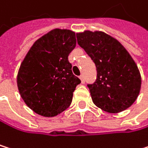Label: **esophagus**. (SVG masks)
Instances as JSON below:
<instances>
[{
  "label": "esophagus",
  "mask_w": 148,
  "mask_h": 148,
  "mask_svg": "<svg viewBox=\"0 0 148 148\" xmlns=\"http://www.w3.org/2000/svg\"><path fill=\"white\" fill-rule=\"evenodd\" d=\"M80 79H81V82H82V83H84V82H85V80H84V75H81V76H80Z\"/></svg>",
  "instance_id": "obj_1"
}]
</instances>
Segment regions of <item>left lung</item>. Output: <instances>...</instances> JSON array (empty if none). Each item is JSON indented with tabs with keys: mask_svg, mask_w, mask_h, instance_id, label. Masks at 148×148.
Returning a JSON list of instances; mask_svg holds the SVG:
<instances>
[{
	"mask_svg": "<svg viewBox=\"0 0 148 148\" xmlns=\"http://www.w3.org/2000/svg\"><path fill=\"white\" fill-rule=\"evenodd\" d=\"M78 45L97 66V78L88 84L93 103L109 113L129 108L138 97L141 76L126 49L103 31L85 30L76 34Z\"/></svg>",
	"mask_w": 148,
	"mask_h": 148,
	"instance_id": "left-lung-1",
	"label": "left lung"
}]
</instances>
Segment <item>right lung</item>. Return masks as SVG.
Returning a JSON list of instances; mask_svg holds the SVG:
<instances>
[{
  "label": "right lung",
  "instance_id": "add662e5",
  "mask_svg": "<svg viewBox=\"0 0 148 148\" xmlns=\"http://www.w3.org/2000/svg\"><path fill=\"white\" fill-rule=\"evenodd\" d=\"M76 45L75 33L54 29L38 38L23 59L17 87L27 106L43 117L66 110L81 80L73 75L68 55Z\"/></svg>",
  "mask_w": 148,
  "mask_h": 148
}]
</instances>
